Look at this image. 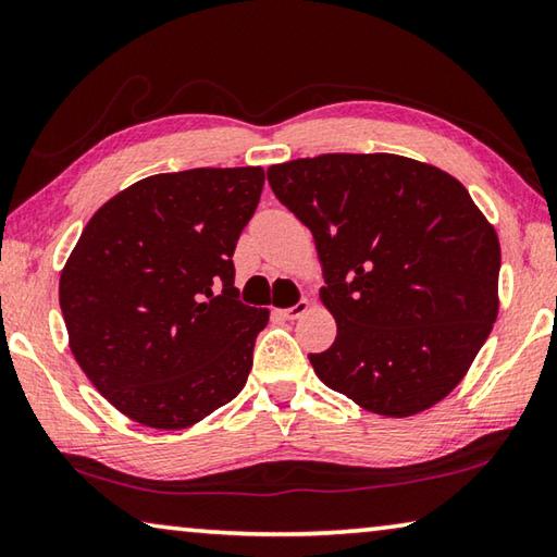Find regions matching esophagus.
Returning a JSON list of instances; mask_svg holds the SVG:
<instances>
[{
  "instance_id": "esophagus-1",
  "label": "esophagus",
  "mask_w": 557,
  "mask_h": 557,
  "mask_svg": "<svg viewBox=\"0 0 557 557\" xmlns=\"http://www.w3.org/2000/svg\"><path fill=\"white\" fill-rule=\"evenodd\" d=\"M309 312V299H299L295 307H287V309H280V314L285 319H299Z\"/></svg>"
}]
</instances>
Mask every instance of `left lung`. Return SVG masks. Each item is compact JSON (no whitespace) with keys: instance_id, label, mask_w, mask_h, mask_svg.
I'll list each match as a JSON object with an SVG mask.
<instances>
[{"instance_id":"left-lung-1","label":"left lung","mask_w":557,"mask_h":557,"mask_svg":"<svg viewBox=\"0 0 557 557\" xmlns=\"http://www.w3.org/2000/svg\"><path fill=\"white\" fill-rule=\"evenodd\" d=\"M314 235L336 342L309 354L358 408L410 418L465 379L498 317L502 248L455 176L400 154H322L268 169Z\"/></svg>"}]
</instances>
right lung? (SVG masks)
Returning a JSON list of instances; mask_svg holds the SVG:
<instances>
[{
    "mask_svg": "<svg viewBox=\"0 0 557 557\" xmlns=\"http://www.w3.org/2000/svg\"><path fill=\"white\" fill-rule=\"evenodd\" d=\"M262 184V166L139 178L92 213L65 260L71 354L139 425L191 428L248 381L270 309L238 301L231 258Z\"/></svg>",
    "mask_w": 557,
    "mask_h": 557,
    "instance_id": "obj_1",
    "label": "right lung"
}]
</instances>
